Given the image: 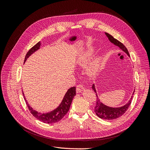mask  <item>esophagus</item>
I'll use <instances>...</instances> for the list:
<instances>
[{"mask_svg":"<svg viewBox=\"0 0 150 150\" xmlns=\"http://www.w3.org/2000/svg\"><path fill=\"white\" fill-rule=\"evenodd\" d=\"M84 88L82 84H79L76 86V92L78 93L82 92L83 91H84Z\"/></svg>","mask_w":150,"mask_h":150,"instance_id":"obj_1","label":"esophagus"}]
</instances>
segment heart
I'll use <instances>...</instances> for the list:
<instances>
[{
  "instance_id": "obj_1",
  "label": "heart",
  "mask_w": 150,
  "mask_h": 150,
  "mask_svg": "<svg viewBox=\"0 0 150 150\" xmlns=\"http://www.w3.org/2000/svg\"><path fill=\"white\" fill-rule=\"evenodd\" d=\"M102 61L101 60V59H98L96 61H95L93 64H92L91 67V71L92 72H96L99 70L101 69V68L102 67Z\"/></svg>"
}]
</instances>
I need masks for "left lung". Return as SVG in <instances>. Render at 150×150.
<instances>
[{
	"label": "left lung",
	"instance_id": "left-lung-1",
	"mask_svg": "<svg viewBox=\"0 0 150 150\" xmlns=\"http://www.w3.org/2000/svg\"><path fill=\"white\" fill-rule=\"evenodd\" d=\"M105 34L108 37L109 40H110L111 43L114 44L115 46L120 48V49H121L122 51H124L125 53L128 54V56L129 57V54L128 52V49H126V47L124 46L123 44H122L121 42H120L119 40H117V39L113 38L112 36L110 34L105 33ZM92 88L93 91H94V92L96 93V95L97 96L96 104L94 108V112L99 117H100V118L103 120H115L116 118H118V117H121L122 115H123L125 114V112L128 109L129 106H130L131 101H132L133 95L134 92H134L132 94V96H131L129 101L125 105L122 106L121 107H118V108H112V107H109L101 102L100 99H99L98 97V94L96 93V88H95L94 84H93Z\"/></svg>",
	"mask_w": 150,
	"mask_h": 150
}]
</instances>
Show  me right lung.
Instances as JSON below:
<instances>
[{"label":"right lung","mask_w":150,"mask_h":150,"mask_svg":"<svg viewBox=\"0 0 150 150\" xmlns=\"http://www.w3.org/2000/svg\"><path fill=\"white\" fill-rule=\"evenodd\" d=\"M40 45H41V43L39 42L29 50L28 53L26 54L24 62L27 60V59H28L32 54H33L34 52L38 51L40 48ZM22 94H23L25 101L31 114L35 117H36L38 120L44 122V123L52 124L59 121L67 113L70 108L72 99H73L74 97L76 96V87H72L68 89L67 93L65 94V96L64 98H63L62 102L59 104V106L56 109H55V110L47 113H40L36 111L35 110H34L33 108H31L29 106V104L28 103V102H27L26 99L24 97L23 91H22Z\"/></svg>","instance_id":"right-lung-1"}]
</instances>
